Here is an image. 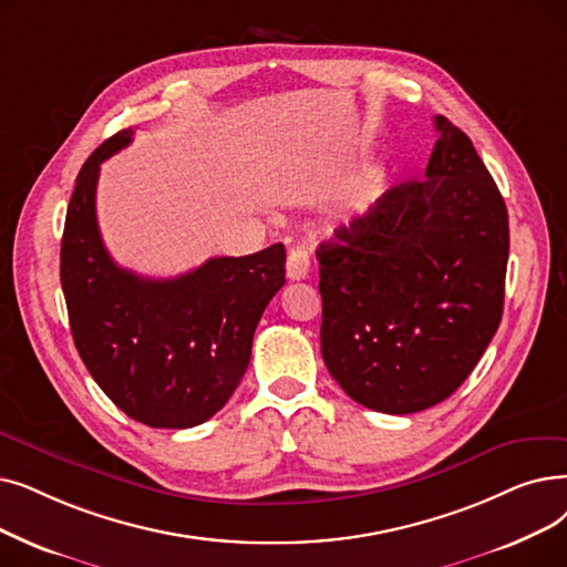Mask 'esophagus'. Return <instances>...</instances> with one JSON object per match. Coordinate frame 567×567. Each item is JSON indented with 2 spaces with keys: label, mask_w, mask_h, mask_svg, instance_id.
Segmentation results:
<instances>
[{
  "label": "esophagus",
  "mask_w": 567,
  "mask_h": 567,
  "mask_svg": "<svg viewBox=\"0 0 567 567\" xmlns=\"http://www.w3.org/2000/svg\"><path fill=\"white\" fill-rule=\"evenodd\" d=\"M312 268V257L306 248H293L287 257V278L289 280H306Z\"/></svg>",
  "instance_id": "1"
}]
</instances>
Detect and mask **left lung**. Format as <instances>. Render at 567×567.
Listing matches in <instances>:
<instances>
[{"label":"left lung","instance_id":"obj_1","mask_svg":"<svg viewBox=\"0 0 567 567\" xmlns=\"http://www.w3.org/2000/svg\"><path fill=\"white\" fill-rule=\"evenodd\" d=\"M424 181L322 243V359L357 403L410 414L463 384L498 331L509 223L473 141L435 115Z\"/></svg>","mask_w":567,"mask_h":567}]
</instances>
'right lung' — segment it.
<instances>
[{
  "label": "right lung",
  "mask_w": 567,
  "mask_h": 567,
  "mask_svg": "<svg viewBox=\"0 0 567 567\" xmlns=\"http://www.w3.org/2000/svg\"><path fill=\"white\" fill-rule=\"evenodd\" d=\"M104 141L66 208L60 282L76 350L106 396L153 429H192L223 410L248 371L264 308L285 285V245L213 257L171 280L120 268L96 225L100 164L132 143Z\"/></svg>",
  "instance_id": "1"
}]
</instances>
